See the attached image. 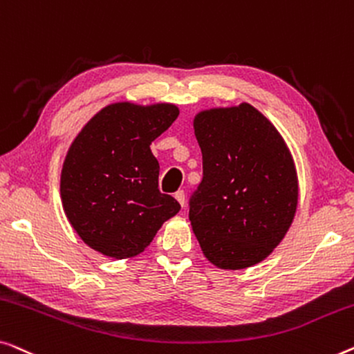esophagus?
<instances>
[{"label": "esophagus", "mask_w": 354, "mask_h": 354, "mask_svg": "<svg viewBox=\"0 0 354 354\" xmlns=\"http://www.w3.org/2000/svg\"><path fill=\"white\" fill-rule=\"evenodd\" d=\"M175 198L179 202V205L184 207V203H186V197H184V191H178L175 194Z\"/></svg>", "instance_id": "obj_1"}]
</instances>
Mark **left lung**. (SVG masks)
<instances>
[{
	"mask_svg": "<svg viewBox=\"0 0 354 354\" xmlns=\"http://www.w3.org/2000/svg\"><path fill=\"white\" fill-rule=\"evenodd\" d=\"M203 178L189 220L203 255L221 270L265 260L290 227L298 203L292 153L276 127L250 104L194 118Z\"/></svg>",
	"mask_w": 354,
	"mask_h": 354,
	"instance_id": "8db88e82",
	"label": "left lung"
}]
</instances>
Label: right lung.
Wrapping results in <instances>:
<instances>
[{
  "label": "right lung",
  "mask_w": 354,
  "mask_h": 354,
  "mask_svg": "<svg viewBox=\"0 0 354 354\" xmlns=\"http://www.w3.org/2000/svg\"><path fill=\"white\" fill-rule=\"evenodd\" d=\"M178 115L173 104L115 102L73 139L62 165L61 198L86 245L117 260L134 257L181 210L158 191L160 167L151 151Z\"/></svg>",
  "instance_id": "obj_1"
}]
</instances>
